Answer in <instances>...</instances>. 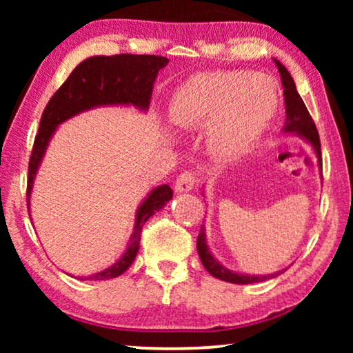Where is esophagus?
Wrapping results in <instances>:
<instances>
[{"instance_id": "34e87169", "label": "esophagus", "mask_w": 353, "mask_h": 353, "mask_svg": "<svg viewBox=\"0 0 353 353\" xmlns=\"http://www.w3.org/2000/svg\"><path fill=\"white\" fill-rule=\"evenodd\" d=\"M196 185V176L192 172H183L175 181L176 192H190Z\"/></svg>"}]
</instances>
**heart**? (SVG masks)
<instances>
[{
	"label": "heart",
	"mask_w": 353,
	"mask_h": 353,
	"mask_svg": "<svg viewBox=\"0 0 353 353\" xmlns=\"http://www.w3.org/2000/svg\"><path fill=\"white\" fill-rule=\"evenodd\" d=\"M279 91L273 79L245 70L192 75L172 94L168 122L181 132L204 127L207 151L220 161L249 152L278 112Z\"/></svg>",
	"instance_id": "obj_1"
}]
</instances>
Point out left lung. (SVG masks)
Returning a JSON list of instances; mask_svg holds the SVG:
<instances>
[{"label":"left lung","mask_w":353,"mask_h":353,"mask_svg":"<svg viewBox=\"0 0 353 353\" xmlns=\"http://www.w3.org/2000/svg\"><path fill=\"white\" fill-rule=\"evenodd\" d=\"M274 64L278 67L279 75H281V85H283V94H284V105H286V122H284L283 133L286 134H294V137H299L303 143L308 144L312 148V151L315 152L316 161H318V168L321 172V144H320V137H318L316 127L313 123V120L308 114V110L303 104L301 94L297 93L296 83H294V79L289 74L286 67H284L278 59H273ZM323 180V175H321ZM202 194H204V190H202ZM197 254H199V259L204 268L209 272L212 276L221 279V281L233 283V284H252V283H260L267 281V279L276 278L281 274L284 270L276 273L270 274H248V273H239L233 272V270L226 268L223 263H220L219 260L214 257V254L210 252L209 244H207V234H205V226H201L199 236H197Z\"/></svg>","instance_id":"1"}]
</instances>
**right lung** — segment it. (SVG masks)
Returning a JSON list of instances; mask_svg holds the SVG:
<instances>
[{
    "label": "right lung",
    "mask_w": 353,
    "mask_h": 353,
    "mask_svg": "<svg viewBox=\"0 0 353 353\" xmlns=\"http://www.w3.org/2000/svg\"><path fill=\"white\" fill-rule=\"evenodd\" d=\"M168 64L167 57L148 56V54H117V56H91L81 61L72 70L59 90L50 99L43 110L40 128L33 143V151L28 163V183H27V205L30 212V196L33 191L37 173L45 159L46 149L50 146L56 130L67 120L75 117L86 110L96 108H109V105H123L134 108L146 114L151 104L154 81L159 70ZM173 197V191L168 185H159L148 192V196L138 205L134 214L133 233L130 236L127 249L119 260L110 267L101 270L88 276H79V279H104L117 278L127 272L133 263L139 250L143 225L162 210ZM32 220V216H30Z\"/></svg>",
    "instance_id": "1"
}]
</instances>
